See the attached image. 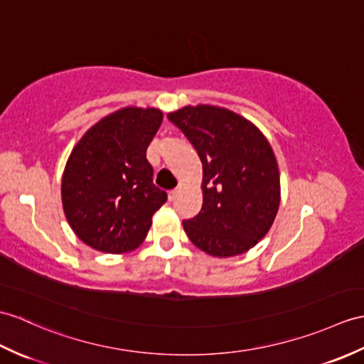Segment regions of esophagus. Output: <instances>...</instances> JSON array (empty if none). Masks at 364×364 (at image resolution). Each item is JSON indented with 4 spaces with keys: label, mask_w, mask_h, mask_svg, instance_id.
I'll list each match as a JSON object with an SVG mask.
<instances>
[{
    "label": "esophagus",
    "mask_w": 364,
    "mask_h": 364,
    "mask_svg": "<svg viewBox=\"0 0 364 364\" xmlns=\"http://www.w3.org/2000/svg\"><path fill=\"white\" fill-rule=\"evenodd\" d=\"M180 193H181V188H176V189L171 191V192H168V200H171V201H175L176 198L180 197Z\"/></svg>",
    "instance_id": "34e87169"
}]
</instances>
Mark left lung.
I'll return each instance as SVG.
<instances>
[{
    "label": "left lung",
    "mask_w": 364,
    "mask_h": 364,
    "mask_svg": "<svg viewBox=\"0 0 364 364\" xmlns=\"http://www.w3.org/2000/svg\"><path fill=\"white\" fill-rule=\"evenodd\" d=\"M167 117L203 164V206L183 222L186 234L214 257L243 255L269 231L281 203L272 146L255 124L226 108L189 105Z\"/></svg>",
    "instance_id": "left-lung-1"
}]
</instances>
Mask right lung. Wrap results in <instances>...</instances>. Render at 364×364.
<instances>
[{
    "label": "right lung",
    "instance_id": "add662e5",
    "mask_svg": "<svg viewBox=\"0 0 364 364\" xmlns=\"http://www.w3.org/2000/svg\"><path fill=\"white\" fill-rule=\"evenodd\" d=\"M161 122V109L125 107L92 125L73 149L62 203L68 223L88 247L121 255L146 239L151 215L167 200L146 156Z\"/></svg>",
    "mask_w": 364,
    "mask_h": 364
}]
</instances>
